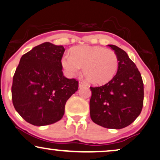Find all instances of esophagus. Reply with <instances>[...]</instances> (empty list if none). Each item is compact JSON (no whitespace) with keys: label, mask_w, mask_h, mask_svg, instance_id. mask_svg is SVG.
Segmentation results:
<instances>
[{"label":"esophagus","mask_w":160,"mask_h":160,"mask_svg":"<svg viewBox=\"0 0 160 160\" xmlns=\"http://www.w3.org/2000/svg\"><path fill=\"white\" fill-rule=\"evenodd\" d=\"M86 86V84L85 83V82H82V81H80V82H79V87H80V88H81V87H82V86Z\"/></svg>","instance_id":"34e87169"}]
</instances>
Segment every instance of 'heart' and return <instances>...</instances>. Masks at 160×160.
Listing matches in <instances>:
<instances>
[{
    "instance_id": "obj_1",
    "label": "heart",
    "mask_w": 160,
    "mask_h": 160,
    "mask_svg": "<svg viewBox=\"0 0 160 160\" xmlns=\"http://www.w3.org/2000/svg\"><path fill=\"white\" fill-rule=\"evenodd\" d=\"M61 62L70 76L75 75L83 67L86 80L94 85H102L110 81L119 66L118 58L114 51L88 45L72 48V54H64Z\"/></svg>"
}]
</instances>
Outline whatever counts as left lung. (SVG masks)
Segmentation results:
<instances>
[{
	"label": "left lung",
	"mask_w": 160,
	"mask_h": 160,
	"mask_svg": "<svg viewBox=\"0 0 160 160\" xmlns=\"http://www.w3.org/2000/svg\"><path fill=\"white\" fill-rule=\"evenodd\" d=\"M119 60L117 72L106 84L90 87V116L93 122L107 128L128 126L140 114L144 87L140 72L126 52L114 45H108Z\"/></svg>",
	"instance_id": "1"
}]
</instances>
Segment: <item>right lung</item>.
Here are the masks:
<instances>
[{"mask_svg":"<svg viewBox=\"0 0 160 160\" xmlns=\"http://www.w3.org/2000/svg\"><path fill=\"white\" fill-rule=\"evenodd\" d=\"M65 48L46 42L21 57L13 76L12 98L17 112L26 122L43 126L63 116L68 98L78 89V81L62 74Z\"/></svg>","mask_w":160,"mask_h":160,"instance_id":"obj_1","label":"right lung"}]
</instances>
